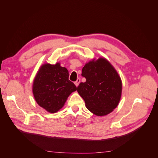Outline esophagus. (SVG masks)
Wrapping results in <instances>:
<instances>
[{
  "instance_id": "obj_1",
  "label": "esophagus",
  "mask_w": 158,
  "mask_h": 158,
  "mask_svg": "<svg viewBox=\"0 0 158 158\" xmlns=\"http://www.w3.org/2000/svg\"><path fill=\"white\" fill-rule=\"evenodd\" d=\"M80 78H77V80H76V81L74 82V84H75V85H76V86H78V85L80 84Z\"/></svg>"
}]
</instances>
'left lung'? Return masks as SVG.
<instances>
[{
    "label": "left lung",
    "instance_id": "obj_1",
    "mask_svg": "<svg viewBox=\"0 0 158 158\" xmlns=\"http://www.w3.org/2000/svg\"><path fill=\"white\" fill-rule=\"evenodd\" d=\"M85 82L77 91L89 111L103 116L113 111L120 101L122 83L117 71L106 59L99 58L85 64L82 70Z\"/></svg>",
    "mask_w": 158,
    "mask_h": 158
}]
</instances>
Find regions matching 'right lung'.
<instances>
[{"label":"right lung","mask_w":158,"mask_h":158,"mask_svg":"<svg viewBox=\"0 0 158 158\" xmlns=\"http://www.w3.org/2000/svg\"><path fill=\"white\" fill-rule=\"evenodd\" d=\"M69 77L68 70L59 63L43 65L33 85L38 105L49 113H55L63 107L69 95L77 89Z\"/></svg>","instance_id":"right-lung-1"}]
</instances>
